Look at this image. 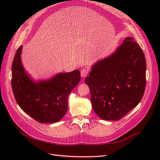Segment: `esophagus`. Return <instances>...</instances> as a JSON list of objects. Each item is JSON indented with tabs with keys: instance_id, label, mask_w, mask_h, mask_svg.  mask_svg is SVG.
Returning <instances> with one entry per match:
<instances>
[{
	"instance_id": "1",
	"label": "esophagus",
	"mask_w": 160,
	"mask_h": 160,
	"mask_svg": "<svg viewBox=\"0 0 160 160\" xmlns=\"http://www.w3.org/2000/svg\"><path fill=\"white\" fill-rule=\"evenodd\" d=\"M88 74V70L87 69H83L81 71V77H86Z\"/></svg>"
}]
</instances>
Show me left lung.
<instances>
[{
    "label": "left lung",
    "mask_w": 160,
    "mask_h": 160,
    "mask_svg": "<svg viewBox=\"0 0 160 160\" xmlns=\"http://www.w3.org/2000/svg\"><path fill=\"white\" fill-rule=\"evenodd\" d=\"M144 53L132 37L92 66L85 82L95 113L104 120H119L142 99L146 83Z\"/></svg>",
    "instance_id": "left-lung-1"
}]
</instances>
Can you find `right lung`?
I'll return each mask as SVG.
<instances>
[{
	"label": "right lung",
	"mask_w": 160,
	"mask_h": 160,
	"mask_svg": "<svg viewBox=\"0 0 160 160\" xmlns=\"http://www.w3.org/2000/svg\"><path fill=\"white\" fill-rule=\"evenodd\" d=\"M19 47L12 65V88L18 105L40 123H56L67 111V99L81 80L79 70L60 72L47 80L35 81L22 66Z\"/></svg>",
	"instance_id": "add662e5"
}]
</instances>
